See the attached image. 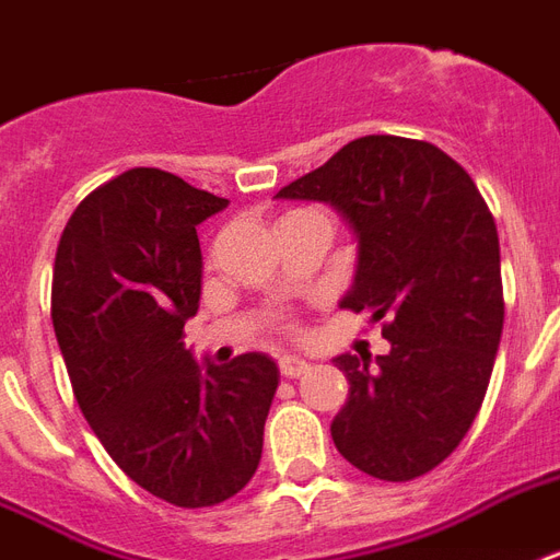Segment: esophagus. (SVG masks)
Instances as JSON below:
<instances>
[{
    "mask_svg": "<svg viewBox=\"0 0 560 560\" xmlns=\"http://www.w3.org/2000/svg\"><path fill=\"white\" fill-rule=\"evenodd\" d=\"M279 370L284 378H299V375H305L311 370V364L305 358L299 355H281L279 358Z\"/></svg>",
    "mask_w": 560,
    "mask_h": 560,
    "instance_id": "34e87169",
    "label": "esophagus"
}]
</instances>
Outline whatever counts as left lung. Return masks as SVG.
I'll return each mask as SVG.
<instances>
[{"instance_id": "left-lung-1", "label": "left lung", "mask_w": 560, "mask_h": 560, "mask_svg": "<svg viewBox=\"0 0 560 560\" xmlns=\"http://www.w3.org/2000/svg\"><path fill=\"white\" fill-rule=\"evenodd\" d=\"M276 199L347 220L358 264L340 305L387 319V355L335 358L349 382L337 452L373 479H417L450 458L488 394L505 319L493 213L458 161L394 135L352 140Z\"/></svg>"}]
</instances>
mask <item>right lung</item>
<instances>
[{
	"label": "right lung",
	"instance_id": "1",
	"mask_svg": "<svg viewBox=\"0 0 560 560\" xmlns=\"http://www.w3.org/2000/svg\"><path fill=\"white\" fill-rule=\"evenodd\" d=\"M225 205L138 166L72 211L55 255L52 326L75 402L128 479L178 508L249 485L279 387L264 352L220 366L185 347L202 293L196 225Z\"/></svg>",
	"mask_w": 560,
	"mask_h": 560
}]
</instances>
